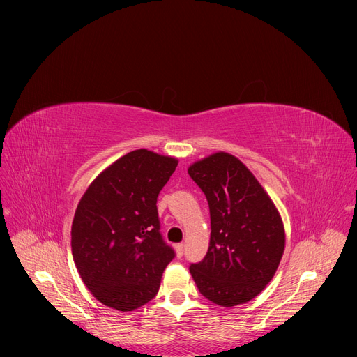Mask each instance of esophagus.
<instances>
[{
    "label": "esophagus",
    "instance_id": "34e87169",
    "mask_svg": "<svg viewBox=\"0 0 357 357\" xmlns=\"http://www.w3.org/2000/svg\"><path fill=\"white\" fill-rule=\"evenodd\" d=\"M175 252H176L178 257H182V255H183V245H182V243H179V245L175 246Z\"/></svg>",
    "mask_w": 357,
    "mask_h": 357
}]
</instances>
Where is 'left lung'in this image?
<instances>
[{
  "mask_svg": "<svg viewBox=\"0 0 357 357\" xmlns=\"http://www.w3.org/2000/svg\"><path fill=\"white\" fill-rule=\"evenodd\" d=\"M188 174L207 197L211 218L208 252L190 272L214 304H245L265 289L282 259V218L253 174L230 153L204 158Z\"/></svg>",
  "mask_w": 357,
  "mask_h": 357,
  "instance_id": "1",
  "label": "left lung"
}]
</instances>
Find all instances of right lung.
Instances as JSON below:
<instances>
[{
    "instance_id": "obj_1",
    "label": "right lung",
    "mask_w": 357,
    "mask_h": 357,
    "mask_svg": "<svg viewBox=\"0 0 357 357\" xmlns=\"http://www.w3.org/2000/svg\"><path fill=\"white\" fill-rule=\"evenodd\" d=\"M176 166L175 158L133 150L104 169L78 204L70 231L75 266L109 308L147 304L175 257L159 231L156 202Z\"/></svg>"
}]
</instances>
